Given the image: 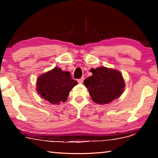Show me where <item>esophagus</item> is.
Segmentation results:
<instances>
[{"mask_svg": "<svg viewBox=\"0 0 158 158\" xmlns=\"http://www.w3.org/2000/svg\"><path fill=\"white\" fill-rule=\"evenodd\" d=\"M84 77H81V79H78V82L79 83V84H82V83L84 82Z\"/></svg>", "mask_w": 158, "mask_h": 158, "instance_id": "obj_1", "label": "esophagus"}]
</instances>
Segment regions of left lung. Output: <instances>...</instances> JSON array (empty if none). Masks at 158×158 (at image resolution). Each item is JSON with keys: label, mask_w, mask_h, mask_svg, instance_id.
<instances>
[{"label": "left lung", "mask_w": 158, "mask_h": 158, "mask_svg": "<svg viewBox=\"0 0 158 158\" xmlns=\"http://www.w3.org/2000/svg\"><path fill=\"white\" fill-rule=\"evenodd\" d=\"M93 75L84 81L95 102L104 105L119 98L124 90L125 82L118 71L100 67L90 69Z\"/></svg>", "instance_id": "1"}]
</instances>
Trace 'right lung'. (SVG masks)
<instances>
[{"mask_svg": "<svg viewBox=\"0 0 158 158\" xmlns=\"http://www.w3.org/2000/svg\"><path fill=\"white\" fill-rule=\"evenodd\" d=\"M77 84V81L71 78L69 72L56 67L38 77L37 91L44 100L58 105L67 100L70 90Z\"/></svg>", "mask_w": 158, "mask_h": 158, "instance_id": "right-lung-1", "label": "right lung"}]
</instances>
